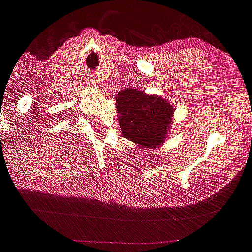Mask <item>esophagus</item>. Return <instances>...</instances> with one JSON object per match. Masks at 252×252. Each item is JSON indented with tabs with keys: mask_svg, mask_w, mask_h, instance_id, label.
I'll return each instance as SVG.
<instances>
[{
	"mask_svg": "<svg viewBox=\"0 0 252 252\" xmlns=\"http://www.w3.org/2000/svg\"><path fill=\"white\" fill-rule=\"evenodd\" d=\"M92 84H93V85H96V87H98V85H100V84L97 83V80H94V81H93Z\"/></svg>",
	"mask_w": 252,
	"mask_h": 252,
	"instance_id": "obj_1",
	"label": "esophagus"
}]
</instances>
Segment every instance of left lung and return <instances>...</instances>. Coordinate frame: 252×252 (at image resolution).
I'll return each mask as SVG.
<instances>
[{"mask_svg":"<svg viewBox=\"0 0 252 252\" xmlns=\"http://www.w3.org/2000/svg\"><path fill=\"white\" fill-rule=\"evenodd\" d=\"M116 111L123 136L139 148H159L172 129L175 107L169 100L148 94L141 88L117 93Z\"/></svg>","mask_w":252,"mask_h":252,"instance_id":"left-lung-1","label":"left lung"}]
</instances>
